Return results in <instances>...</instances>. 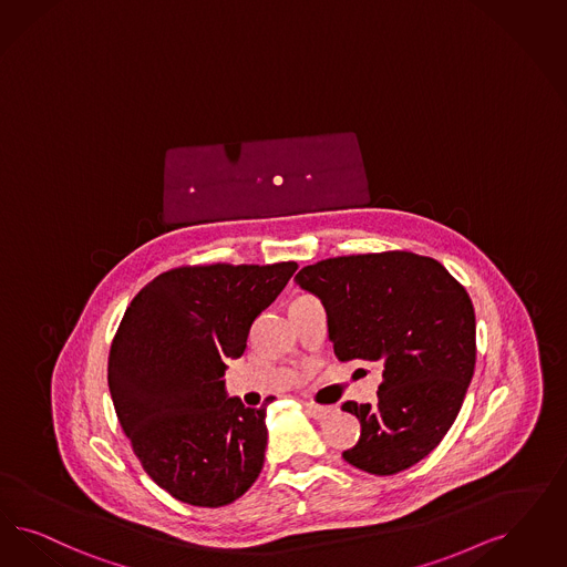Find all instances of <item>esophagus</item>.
Returning <instances> with one entry per match:
<instances>
[{
  "label": "esophagus",
  "instance_id": "esophagus-1",
  "mask_svg": "<svg viewBox=\"0 0 567 567\" xmlns=\"http://www.w3.org/2000/svg\"><path fill=\"white\" fill-rule=\"evenodd\" d=\"M306 412H308L312 419L322 423V421H327L329 416L334 414V409H332V406H324V404H313V402H308V404H306Z\"/></svg>",
  "mask_w": 567,
  "mask_h": 567
}]
</instances>
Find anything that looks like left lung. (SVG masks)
Wrapping results in <instances>:
<instances>
[{"mask_svg": "<svg viewBox=\"0 0 567 567\" xmlns=\"http://www.w3.org/2000/svg\"><path fill=\"white\" fill-rule=\"evenodd\" d=\"M339 360L383 364L377 404L346 402L362 431L343 458L367 473L416 465L449 433L475 369V312L465 287L412 251L341 255L301 268Z\"/></svg>", "mask_w": 567, "mask_h": 567, "instance_id": "1", "label": "left lung"}]
</instances>
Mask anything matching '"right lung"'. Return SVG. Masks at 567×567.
I'll return each mask as SVG.
<instances>
[{
	"label": "right lung",
	"instance_id": "add662e5",
	"mask_svg": "<svg viewBox=\"0 0 567 567\" xmlns=\"http://www.w3.org/2000/svg\"><path fill=\"white\" fill-rule=\"evenodd\" d=\"M295 270V261L182 266L125 310L109 353L115 412L144 471L182 503L230 505L264 467L266 404L226 398L221 377Z\"/></svg>",
	"mask_w": 567,
	"mask_h": 567
}]
</instances>
